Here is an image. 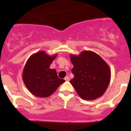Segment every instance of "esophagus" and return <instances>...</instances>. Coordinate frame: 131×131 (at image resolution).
I'll return each mask as SVG.
<instances>
[{
    "label": "esophagus",
    "instance_id": "34e87169",
    "mask_svg": "<svg viewBox=\"0 0 131 131\" xmlns=\"http://www.w3.org/2000/svg\"><path fill=\"white\" fill-rule=\"evenodd\" d=\"M64 80H65L66 81H69L70 80V78L69 76H66V77L64 78Z\"/></svg>",
    "mask_w": 131,
    "mask_h": 131
}]
</instances>
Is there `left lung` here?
I'll return each mask as SVG.
<instances>
[{
  "instance_id": "obj_1",
  "label": "left lung",
  "mask_w": 131,
  "mask_h": 131,
  "mask_svg": "<svg viewBox=\"0 0 131 131\" xmlns=\"http://www.w3.org/2000/svg\"><path fill=\"white\" fill-rule=\"evenodd\" d=\"M74 78L70 83L77 94L85 100H94L103 95L111 79V70L101 57L91 50L79 55L70 54Z\"/></svg>"
}]
</instances>
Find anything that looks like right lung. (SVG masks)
Wrapping results in <instances>:
<instances>
[{
  "mask_svg": "<svg viewBox=\"0 0 131 131\" xmlns=\"http://www.w3.org/2000/svg\"><path fill=\"white\" fill-rule=\"evenodd\" d=\"M57 55H49L41 50L33 53L27 60L23 71V81L28 91L36 97H49L65 81L58 77L56 70L50 68Z\"/></svg>",
  "mask_w": 131,
  "mask_h": 131,
  "instance_id": "right-lung-1",
  "label": "right lung"
}]
</instances>
